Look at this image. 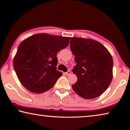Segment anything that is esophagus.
<instances>
[{
  "instance_id": "1",
  "label": "esophagus",
  "mask_w": 130,
  "mask_h": 130,
  "mask_svg": "<svg viewBox=\"0 0 130 130\" xmlns=\"http://www.w3.org/2000/svg\"><path fill=\"white\" fill-rule=\"evenodd\" d=\"M70 73H71V72H70V70H68L67 72H66V73H65V74H66V75H69V74H70Z\"/></svg>"
}]
</instances>
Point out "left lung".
<instances>
[{"label":"left lung","mask_w":130,"mask_h":130,"mask_svg":"<svg viewBox=\"0 0 130 130\" xmlns=\"http://www.w3.org/2000/svg\"><path fill=\"white\" fill-rule=\"evenodd\" d=\"M70 49L76 65L72 69L77 81L72 85L76 93L85 99L100 96L113 77V59L104 45L92 39L73 37Z\"/></svg>","instance_id":"left-lung-1"}]
</instances>
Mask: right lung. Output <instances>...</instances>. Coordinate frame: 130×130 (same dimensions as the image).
Returning <instances> with one entry per match:
<instances>
[{
  "label": "right lung",
  "instance_id": "add662e5",
  "mask_svg": "<svg viewBox=\"0 0 130 130\" xmlns=\"http://www.w3.org/2000/svg\"><path fill=\"white\" fill-rule=\"evenodd\" d=\"M71 37L36 34L22 42L13 65L20 83L30 92L43 93L51 89L62 72L57 70V53L69 45Z\"/></svg>",
  "mask_w": 130,
  "mask_h": 130
}]
</instances>
